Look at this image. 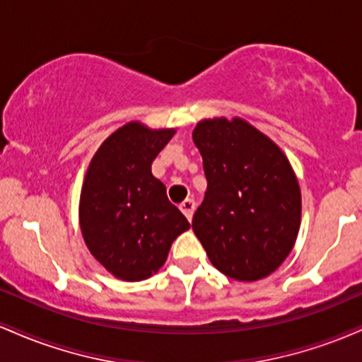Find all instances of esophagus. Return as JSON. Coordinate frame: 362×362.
<instances>
[{
	"label": "esophagus",
	"mask_w": 362,
	"mask_h": 362,
	"mask_svg": "<svg viewBox=\"0 0 362 362\" xmlns=\"http://www.w3.org/2000/svg\"><path fill=\"white\" fill-rule=\"evenodd\" d=\"M180 211L185 214V218L190 221V219H192V216H194V211H195V202L192 201V199H185V201L180 204Z\"/></svg>",
	"instance_id": "1"
}]
</instances>
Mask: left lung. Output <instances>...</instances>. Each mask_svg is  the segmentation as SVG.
<instances>
[{"instance_id": "8db88e82", "label": "left lung", "mask_w": 362, "mask_h": 362, "mask_svg": "<svg viewBox=\"0 0 362 362\" xmlns=\"http://www.w3.org/2000/svg\"><path fill=\"white\" fill-rule=\"evenodd\" d=\"M192 139L207 190L192 230L211 264L236 281H259L293 250L301 223L298 178L281 148L243 119H206Z\"/></svg>"}]
</instances>
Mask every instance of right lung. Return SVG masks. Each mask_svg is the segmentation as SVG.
<instances>
[{
    "instance_id": "obj_1",
    "label": "right lung",
    "mask_w": 362,
    "mask_h": 362,
    "mask_svg": "<svg viewBox=\"0 0 362 362\" xmlns=\"http://www.w3.org/2000/svg\"><path fill=\"white\" fill-rule=\"evenodd\" d=\"M173 129L129 122L103 141L91 158L80 195L86 247L117 279L143 281L158 272L189 221L153 177L151 163Z\"/></svg>"
}]
</instances>
